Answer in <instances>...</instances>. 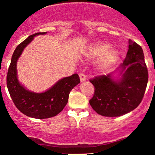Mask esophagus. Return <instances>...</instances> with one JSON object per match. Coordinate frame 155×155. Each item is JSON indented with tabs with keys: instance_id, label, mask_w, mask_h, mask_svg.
<instances>
[{
	"instance_id": "1",
	"label": "esophagus",
	"mask_w": 155,
	"mask_h": 155,
	"mask_svg": "<svg viewBox=\"0 0 155 155\" xmlns=\"http://www.w3.org/2000/svg\"><path fill=\"white\" fill-rule=\"evenodd\" d=\"M79 76H80V81H81V82L85 81V80H86V75H85V74H84V73H83V72L80 73Z\"/></svg>"
}]
</instances>
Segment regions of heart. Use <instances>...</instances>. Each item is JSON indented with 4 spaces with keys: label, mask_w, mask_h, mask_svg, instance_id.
Masks as SVG:
<instances>
[{
    "label": "heart",
    "mask_w": 155,
    "mask_h": 155,
    "mask_svg": "<svg viewBox=\"0 0 155 155\" xmlns=\"http://www.w3.org/2000/svg\"><path fill=\"white\" fill-rule=\"evenodd\" d=\"M111 44L107 42H97L89 48L88 56L91 58H102L99 61L98 66L100 69H105L113 64L117 60L118 54L116 50H110Z\"/></svg>",
    "instance_id": "b5f03b06"
}]
</instances>
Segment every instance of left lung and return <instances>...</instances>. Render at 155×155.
I'll return each instance as SVG.
<instances>
[{
  "label": "left lung",
  "instance_id": "left-lung-1",
  "mask_svg": "<svg viewBox=\"0 0 155 155\" xmlns=\"http://www.w3.org/2000/svg\"><path fill=\"white\" fill-rule=\"evenodd\" d=\"M126 58L120 65L121 80L114 81L111 74L90 79L94 92L90 104L99 115L116 117L134 110L141 103L148 81V71L143 48L130 41Z\"/></svg>",
  "mask_w": 155,
  "mask_h": 155
}]
</instances>
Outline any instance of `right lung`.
<instances>
[{
    "mask_svg": "<svg viewBox=\"0 0 155 155\" xmlns=\"http://www.w3.org/2000/svg\"><path fill=\"white\" fill-rule=\"evenodd\" d=\"M46 33L30 35L17 46L12 56L6 81L10 97L19 111L29 117L39 119L53 117L62 111L68 103L70 92L80 82L79 75L75 73L60 80L45 92L35 93L27 90L18 82L16 68L18 59L34 37Z\"/></svg>",
    "mask_w": 155,
    "mask_h": 155,
    "instance_id": "obj_1",
    "label": "right lung"
}]
</instances>
